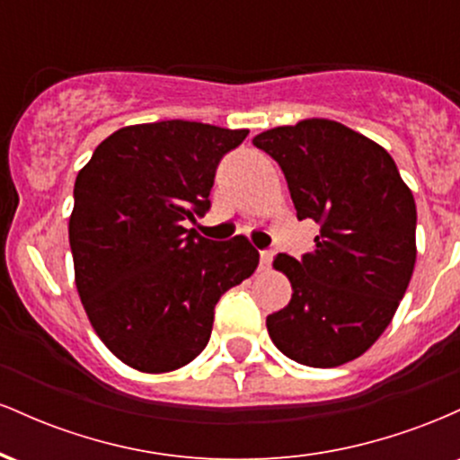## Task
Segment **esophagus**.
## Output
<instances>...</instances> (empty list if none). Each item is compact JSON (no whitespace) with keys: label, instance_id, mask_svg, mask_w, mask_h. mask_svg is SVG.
I'll return each mask as SVG.
<instances>
[{"label":"esophagus","instance_id":"obj_1","mask_svg":"<svg viewBox=\"0 0 460 460\" xmlns=\"http://www.w3.org/2000/svg\"><path fill=\"white\" fill-rule=\"evenodd\" d=\"M270 263H272V251H261L260 252V266L270 268Z\"/></svg>","mask_w":460,"mask_h":460}]
</instances>
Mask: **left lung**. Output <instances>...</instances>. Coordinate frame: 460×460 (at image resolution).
Masks as SVG:
<instances>
[{"mask_svg":"<svg viewBox=\"0 0 460 460\" xmlns=\"http://www.w3.org/2000/svg\"><path fill=\"white\" fill-rule=\"evenodd\" d=\"M252 145L281 166L298 220L320 225L314 251L274 260L292 300L266 318L270 340L309 367L352 361L383 335L409 288L413 194L381 145L335 120L268 129Z\"/></svg>","mask_w":460,"mask_h":460,"instance_id":"left-lung-1","label":"left lung"}]
</instances>
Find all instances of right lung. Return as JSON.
Segmentation results:
<instances>
[{"mask_svg":"<svg viewBox=\"0 0 460 460\" xmlns=\"http://www.w3.org/2000/svg\"><path fill=\"white\" fill-rule=\"evenodd\" d=\"M246 129L190 120L114 131L79 171L68 242L88 320L140 372L188 366L208 346L220 296L255 272L246 237L186 229L212 205L216 168Z\"/></svg>","mask_w":460,"mask_h":460,"instance_id":"1","label":"right lung"}]
</instances>
